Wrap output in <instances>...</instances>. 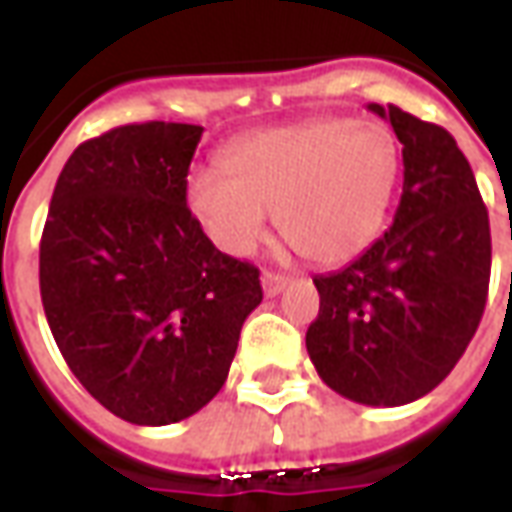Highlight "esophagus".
<instances>
[{
	"label": "esophagus",
	"mask_w": 512,
	"mask_h": 512,
	"mask_svg": "<svg viewBox=\"0 0 512 512\" xmlns=\"http://www.w3.org/2000/svg\"><path fill=\"white\" fill-rule=\"evenodd\" d=\"M260 285H263V293L271 298V295H279L282 290L287 287V276L282 274H274V271H263V276H260Z\"/></svg>",
	"instance_id": "esophagus-1"
}]
</instances>
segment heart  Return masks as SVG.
Instances as JSON below:
<instances>
[{
    "mask_svg": "<svg viewBox=\"0 0 512 512\" xmlns=\"http://www.w3.org/2000/svg\"><path fill=\"white\" fill-rule=\"evenodd\" d=\"M225 168H195L184 184L211 244L249 257L271 211L282 236L317 266H342L377 241L401 176V146L377 121L320 119L230 143Z\"/></svg>",
    "mask_w": 512,
    "mask_h": 512,
    "instance_id": "obj_1",
    "label": "heart"
}]
</instances>
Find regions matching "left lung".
<instances>
[{"instance_id":"8db88e82","label":"left lung","mask_w":512,"mask_h":512,"mask_svg":"<svg viewBox=\"0 0 512 512\" xmlns=\"http://www.w3.org/2000/svg\"><path fill=\"white\" fill-rule=\"evenodd\" d=\"M404 187L391 230L358 260L314 276L320 314L306 350L320 380L369 407L434 391L478 331L491 276V230L475 173L448 130L396 105Z\"/></svg>"}]
</instances>
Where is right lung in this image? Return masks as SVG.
Returning <instances> with one entry per match:
<instances>
[{"mask_svg": "<svg viewBox=\"0 0 512 512\" xmlns=\"http://www.w3.org/2000/svg\"><path fill=\"white\" fill-rule=\"evenodd\" d=\"M203 127L146 121L81 143L40 241L56 347L116 418L168 426L225 385L260 271L219 252L184 200Z\"/></svg>", "mask_w": 512, "mask_h": 512, "instance_id": "add662e5", "label": "right lung"}]
</instances>
